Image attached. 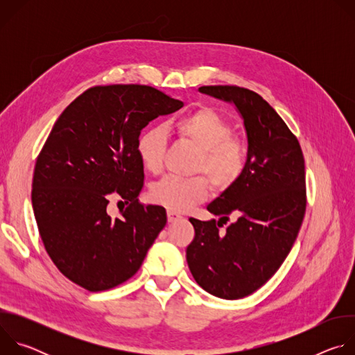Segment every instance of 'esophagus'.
Returning <instances> with one entry per match:
<instances>
[{
	"mask_svg": "<svg viewBox=\"0 0 355 355\" xmlns=\"http://www.w3.org/2000/svg\"><path fill=\"white\" fill-rule=\"evenodd\" d=\"M167 218H168V222H175V220L181 219V215L175 211H167Z\"/></svg>",
	"mask_w": 355,
	"mask_h": 355,
	"instance_id": "1",
	"label": "esophagus"
}]
</instances>
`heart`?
I'll return each instance as SVG.
<instances>
[{"label": "heart", "instance_id": "obj_1", "mask_svg": "<svg viewBox=\"0 0 355 355\" xmlns=\"http://www.w3.org/2000/svg\"><path fill=\"white\" fill-rule=\"evenodd\" d=\"M168 129L199 147L193 173H204L218 189H226L243 175L247 164L245 143L232 135L230 123L209 108H199L170 122ZM168 133L163 126H148L136 139V155L143 168L159 174L164 166ZM209 181L205 175L164 177L150 188V198L168 209L184 211L205 200Z\"/></svg>", "mask_w": 355, "mask_h": 355}]
</instances>
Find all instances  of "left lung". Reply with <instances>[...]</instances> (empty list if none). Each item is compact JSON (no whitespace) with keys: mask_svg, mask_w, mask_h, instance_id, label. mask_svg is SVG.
<instances>
[{"mask_svg":"<svg viewBox=\"0 0 355 355\" xmlns=\"http://www.w3.org/2000/svg\"><path fill=\"white\" fill-rule=\"evenodd\" d=\"M199 91L236 105L248 153L239 181L208 205L220 219H189L195 237L187 261L200 288L234 300L261 288L289 254L306 211L305 159L296 136L257 92L237 85ZM230 214L238 219L222 234Z\"/></svg>","mask_w":355,"mask_h":355,"instance_id":"8db88e82","label":"left lung"}]
</instances>
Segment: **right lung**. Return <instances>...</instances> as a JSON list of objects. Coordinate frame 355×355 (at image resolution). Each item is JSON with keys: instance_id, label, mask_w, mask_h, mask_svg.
<instances>
[{"instance_id": "right-lung-1", "label": "right lung", "mask_w": 355, "mask_h": 355, "mask_svg": "<svg viewBox=\"0 0 355 355\" xmlns=\"http://www.w3.org/2000/svg\"><path fill=\"white\" fill-rule=\"evenodd\" d=\"M182 107L150 85H96L53 125L36 159L32 207L49 257L74 284L107 291L140 268L167 215L139 202L144 173L136 139L150 121ZM118 194L128 207L112 220L106 207Z\"/></svg>"}]
</instances>
